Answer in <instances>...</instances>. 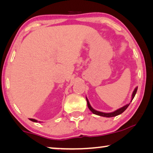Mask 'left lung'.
Wrapping results in <instances>:
<instances>
[{"mask_svg":"<svg viewBox=\"0 0 153 153\" xmlns=\"http://www.w3.org/2000/svg\"><path fill=\"white\" fill-rule=\"evenodd\" d=\"M137 90H138V87H136V88L134 89V90L133 91L132 93V95H131V101L130 102L132 101V100L134 99V97H135V95L136 94V92H137ZM86 100H87V104H88V107L89 109L92 111V113L95 114V115H99V116H102V117H115V116L120 115V114L122 113L124 111H125L127 108L128 107V106L130 104V102L129 103V104H127L125 106H123V107H121L120 108H118L117 110H116L115 111H113V112H111V113H103V112H100V111H98L97 110H95L93 108L91 105H90V102L88 101V98L86 97Z\"/></svg>","mask_w":153,"mask_h":153,"instance_id":"left-lung-1","label":"left lung"}]
</instances>
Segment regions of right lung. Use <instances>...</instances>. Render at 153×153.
<instances>
[{
    "label": "right lung",
    "instance_id": "right-lung-1",
    "mask_svg": "<svg viewBox=\"0 0 153 153\" xmlns=\"http://www.w3.org/2000/svg\"><path fill=\"white\" fill-rule=\"evenodd\" d=\"M30 120H31L32 121H33V122H38V121L34 120V119H30ZM39 122H40V121H39Z\"/></svg>",
    "mask_w": 153,
    "mask_h": 153
}]
</instances>
